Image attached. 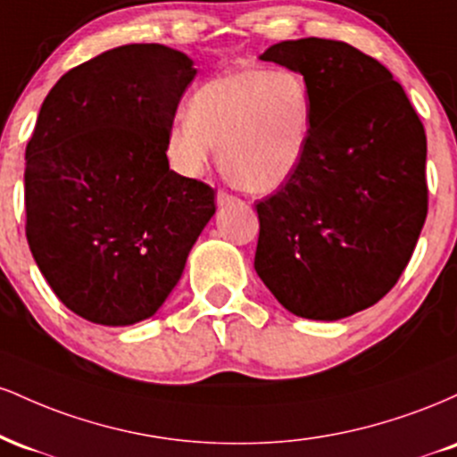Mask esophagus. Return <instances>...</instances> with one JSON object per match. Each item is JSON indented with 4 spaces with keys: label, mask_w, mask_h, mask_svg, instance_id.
<instances>
[{
    "label": "esophagus",
    "mask_w": 457,
    "mask_h": 457,
    "mask_svg": "<svg viewBox=\"0 0 457 457\" xmlns=\"http://www.w3.org/2000/svg\"><path fill=\"white\" fill-rule=\"evenodd\" d=\"M234 202H238V199H236L234 195H229V193H225V191H219L217 193V204H219V206H228V204H234Z\"/></svg>",
    "instance_id": "1"
}]
</instances>
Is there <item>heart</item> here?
Segmentation results:
<instances>
[{
	"label": "heart",
	"mask_w": 457,
	"mask_h": 457,
	"mask_svg": "<svg viewBox=\"0 0 457 457\" xmlns=\"http://www.w3.org/2000/svg\"><path fill=\"white\" fill-rule=\"evenodd\" d=\"M312 92L295 71L240 68L197 87L167 150L185 176H202L219 145V165L249 193L277 191L305 161Z\"/></svg>",
	"instance_id": "1"
}]
</instances>
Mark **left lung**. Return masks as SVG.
<instances>
[{"label":"left lung","mask_w":457,"mask_h":457,"mask_svg":"<svg viewBox=\"0 0 457 457\" xmlns=\"http://www.w3.org/2000/svg\"><path fill=\"white\" fill-rule=\"evenodd\" d=\"M260 60L305 77L313 115L301 170L255 206V272L295 316L348 318L395 286L426 223V130L391 72L348 43L283 40Z\"/></svg>","instance_id":"left-lung-1"}]
</instances>
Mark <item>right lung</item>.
<instances>
[{"label":"right lung","mask_w":457,"mask_h":457,"mask_svg":"<svg viewBox=\"0 0 457 457\" xmlns=\"http://www.w3.org/2000/svg\"><path fill=\"white\" fill-rule=\"evenodd\" d=\"M195 75L165 45L115 46L68 71L40 107L25 150V234L55 296L94 324L154 316L217 211L212 188L167 161Z\"/></svg>","instance_id":"right-lung-1"}]
</instances>
